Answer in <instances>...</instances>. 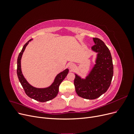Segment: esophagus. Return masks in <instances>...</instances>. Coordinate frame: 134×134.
Segmentation results:
<instances>
[{
    "instance_id": "obj_1",
    "label": "esophagus",
    "mask_w": 134,
    "mask_h": 134,
    "mask_svg": "<svg viewBox=\"0 0 134 134\" xmlns=\"http://www.w3.org/2000/svg\"><path fill=\"white\" fill-rule=\"evenodd\" d=\"M74 66H75L74 64H72V63H71V64L69 65V69H74Z\"/></svg>"
}]
</instances>
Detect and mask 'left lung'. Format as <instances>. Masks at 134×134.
<instances>
[{
  "instance_id": "1",
  "label": "left lung",
  "mask_w": 134,
  "mask_h": 134,
  "mask_svg": "<svg viewBox=\"0 0 134 134\" xmlns=\"http://www.w3.org/2000/svg\"><path fill=\"white\" fill-rule=\"evenodd\" d=\"M93 39L95 44L92 50L97 52L96 64L86 79L75 74L74 82L77 94L87 99H96L106 92L113 74L112 56L108 48L99 38Z\"/></svg>"
}]
</instances>
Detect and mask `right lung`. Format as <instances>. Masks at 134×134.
Segmentation results:
<instances>
[{"instance_id": "obj_1", "label": "right lung", "mask_w": 134, "mask_h": 134, "mask_svg": "<svg viewBox=\"0 0 134 134\" xmlns=\"http://www.w3.org/2000/svg\"><path fill=\"white\" fill-rule=\"evenodd\" d=\"M32 40V39L30 40L27 43H26L18 55L17 59V75L23 90H25L26 94L28 97L41 102H47V101L54 99L58 95L60 84L68 74L69 69H66L60 72L59 74L56 75L54 82L52 83L50 87L44 88H37L32 86L31 85L28 83L26 79L25 78V77L23 76L21 70V60L23 52L25 51L28 43Z\"/></svg>"}]
</instances>
